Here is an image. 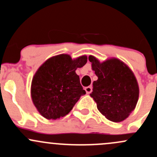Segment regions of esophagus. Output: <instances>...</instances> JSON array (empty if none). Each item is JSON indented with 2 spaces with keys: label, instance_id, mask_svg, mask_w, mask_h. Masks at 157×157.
Listing matches in <instances>:
<instances>
[{
  "label": "esophagus",
  "instance_id": "obj_1",
  "mask_svg": "<svg viewBox=\"0 0 157 157\" xmlns=\"http://www.w3.org/2000/svg\"><path fill=\"white\" fill-rule=\"evenodd\" d=\"M85 90L86 93H87V94H90V93L92 92L93 88H92L91 86H88V87H85Z\"/></svg>",
  "mask_w": 157,
  "mask_h": 157
}]
</instances>
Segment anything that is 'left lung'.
<instances>
[{
    "mask_svg": "<svg viewBox=\"0 0 157 157\" xmlns=\"http://www.w3.org/2000/svg\"><path fill=\"white\" fill-rule=\"evenodd\" d=\"M92 70L98 77L93 82L90 94L99 112L112 122H121L136 108L139 87L133 72L119 59L112 58L100 62L90 55Z\"/></svg>",
    "mask_w": 157,
    "mask_h": 157,
    "instance_id": "left-lung-1",
    "label": "left lung"
}]
</instances>
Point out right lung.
<instances>
[{"label":"right lung","mask_w":157,"mask_h":157,"mask_svg":"<svg viewBox=\"0 0 157 157\" xmlns=\"http://www.w3.org/2000/svg\"><path fill=\"white\" fill-rule=\"evenodd\" d=\"M87 60L86 55L72 59L61 54L48 58L39 67L32 79L31 95L43 117L48 120L64 117L86 94L75 70Z\"/></svg>","instance_id":"add662e5"}]
</instances>
